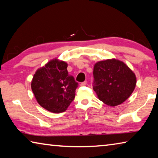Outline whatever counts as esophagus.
I'll use <instances>...</instances> for the list:
<instances>
[{
	"instance_id": "34e87169",
	"label": "esophagus",
	"mask_w": 158,
	"mask_h": 158,
	"mask_svg": "<svg viewBox=\"0 0 158 158\" xmlns=\"http://www.w3.org/2000/svg\"><path fill=\"white\" fill-rule=\"evenodd\" d=\"M86 84H87V81H84L80 84V85H81V86H84V85H85Z\"/></svg>"
}]
</instances>
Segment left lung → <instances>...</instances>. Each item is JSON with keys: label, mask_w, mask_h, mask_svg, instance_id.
<instances>
[{"label": "left lung", "mask_w": 158, "mask_h": 158, "mask_svg": "<svg viewBox=\"0 0 158 158\" xmlns=\"http://www.w3.org/2000/svg\"><path fill=\"white\" fill-rule=\"evenodd\" d=\"M93 90L106 105L115 106L127 100L137 84L135 73L123 61L112 58L96 63Z\"/></svg>", "instance_id": "obj_1"}]
</instances>
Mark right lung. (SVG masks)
Segmentation results:
<instances>
[{
	"label": "right lung",
	"instance_id": "1",
	"mask_svg": "<svg viewBox=\"0 0 158 158\" xmlns=\"http://www.w3.org/2000/svg\"><path fill=\"white\" fill-rule=\"evenodd\" d=\"M68 63L54 58L35 72L31 89L37 102L52 113H62L75 97L78 83L68 74Z\"/></svg>",
	"mask_w": 158,
	"mask_h": 158
}]
</instances>
